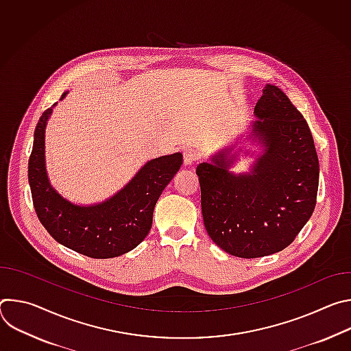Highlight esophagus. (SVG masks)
Segmentation results:
<instances>
[{
	"label": "esophagus",
	"instance_id": "obj_1",
	"mask_svg": "<svg viewBox=\"0 0 351 351\" xmlns=\"http://www.w3.org/2000/svg\"><path fill=\"white\" fill-rule=\"evenodd\" d=\"M198 158H199V154H198L197 149H194V148H187L186 152L183 153V161H184L186 165L194 164Z\"/></svg>",
	"mask_w": 351,
	"mask_h": 351
}]
</instances>
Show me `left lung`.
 <instances>
[{
	"mask_svg": "<svg viewBox=\"0 0 351 351\" xmlns=\"http://www.w3.org/2000/svg\"><path fill=\"white\" fill-rule=\"evenodd\" d=\"M253 137L264 147L252 172L229 171L223 149L198 164L204 226L223 252L258 258L286 248L314 213L319 162L308 123L276 86L254 108Z\"/></svg>",
	"mask_w": 351,
	"mask_h": 351,
	"instance_id": "1",
	"label": "left lung"
}]
</instances>
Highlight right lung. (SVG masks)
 Instances as JSON below:
<instances>
[{
	"instance_id": "right-lung-1",
	"label": "right lung",
	"mask_w": 351,
	"mask_h": 351,
	"mask_svg": "<svg viewBox=\"0 0 351 351\" xmlns=\"http://www.w3.org/2000/svg\"><path fill=\"white\" fill-rule=\"evenodd\" d=\"M53 107L37 122L29 158L36 214L49 234L76 253L101 260L122 256L137 247L152 229L154 207L179 171L183 156L175 153L148 161L123 189L103 203L87 207L73 204L51 186L45 171L44 133Z\"/></svg>"
}]
</instances>
